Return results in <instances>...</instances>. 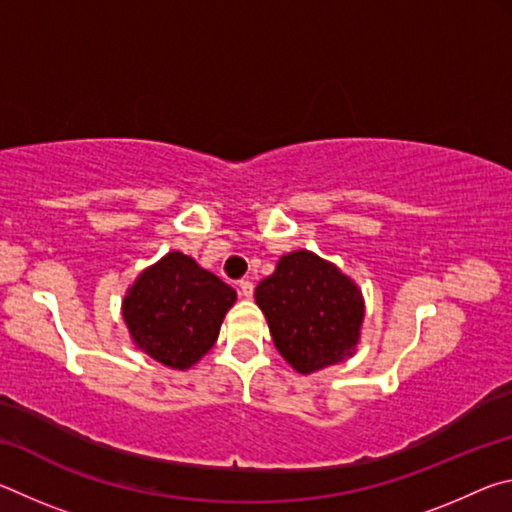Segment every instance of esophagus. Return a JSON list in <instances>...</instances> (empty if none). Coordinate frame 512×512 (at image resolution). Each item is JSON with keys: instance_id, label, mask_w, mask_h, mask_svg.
<instances>
[{"instance_id": "obj_1", "label": "esophagus", "mask_w": 512, "mask_h": 512, "mask_svg": "<svg viewBox=\"0 0 512 512\" xmlns=\"http://www.w3.org/2000/svg\"><path fill=\"white\" fill-rule=\"evenodd\" d=\"M253 291H255V284L250 282V280H241V282H239L241 298H253Z\"/></svg>"}]
</instances>
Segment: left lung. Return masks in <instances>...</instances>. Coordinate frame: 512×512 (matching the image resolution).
Wrapping results in <instances>:
<instances>
[{"label":"left lung","instance_id":"8db88e82","mask_svg":"<svg viewBox=\"0 0 512 512\" xmlns=\"http://www.w3.org/2000/svg\"><path fill=\"white\" fill-rule=\"evenodd\" d=\"M277 352L300 375L350 359L361 341L366 302L359 284L311 250L280 257L255 289Z\"/></svg>","mask_w":512,"mask_h":512}]
</instances>
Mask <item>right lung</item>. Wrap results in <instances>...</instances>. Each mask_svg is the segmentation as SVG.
Returning <instances> with one entry per match:
<instances>
[{"instance_id": "right-lung-1", "label": "right lung", "mask_w": 512, "mask_h": 512, "mask_svg": "<svg viewBox=\"0 0 512 512\" xmlns=\"http://www.w3.org/2000/svg\"><path fill=\"white\" fill-rule=\"evenodd\" d=\"M235 302L230 284L171 250L135 277L121 316L137 350L171 370H189L212 350Z\"/></svg>"}]
</instances>
